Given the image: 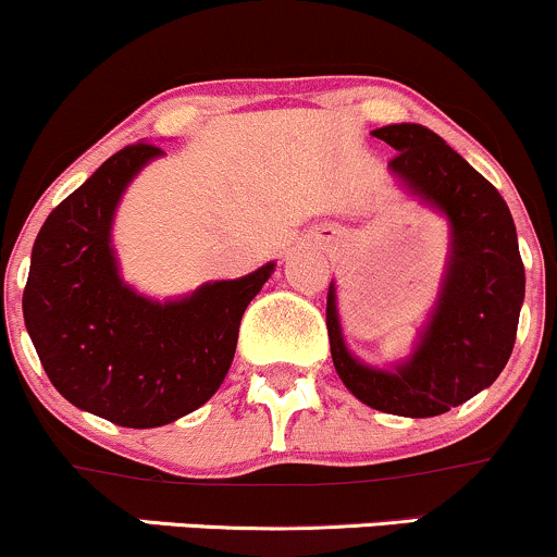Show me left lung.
I'll return each mask as SVG.
<instances>
[{
	"label": "left lung",
	"mask_w": 557,
	"mask_h": 557,
	"mask_svg": "<svg viewBox=\"0 0 557 557\" xmlns=\"http://www.w3.org/2000/svg\"><path fill=\"white\" fill-rule=\"evenodd\" d=\"M372 137L396 150L388 169L409 193L447 216L451 253L418 346L391 370L370 368L348 351L330 283V354L344 386L368 407L401 418H433L488 388L505 370L527 274L503 195L460 152L420 124H391Z\"/></svg>",
	"instance_id": "1"
}]
</instances>
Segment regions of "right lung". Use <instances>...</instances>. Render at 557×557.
Instances as JSON below:
<instances>
[{
    "label": "right lung",
    "mask_w": 557,
    "mask_h": 557,
    "mask_svg": "<svg viewBox=\"0 0 557 557\" xmlns=\"http://www.w3.org/2000/svg\"><path fill=\"white\" fill-rule=\"evenodd\" d=\"M158 145L110 156L36 235L23 320L52 386L73 407L124 428L174 423L216 394L235 357L243 311L274 264L152 301L121 280L110 246L115 209Z\"/></svg>",
    "instance_id": "add662e5"
}]
</instances>
